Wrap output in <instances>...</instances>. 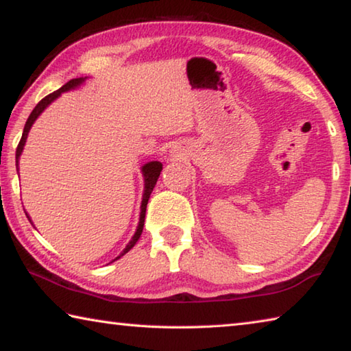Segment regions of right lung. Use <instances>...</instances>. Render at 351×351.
Masks as SVG:
<instances>
[{"label": "right lung", "mask_w": 351, "mask_h": 351, "mask_svg": "<svg viewBox=\"0 0 351 351\" xmlns=\"http://www.w3.org/2000/svg\"><path fill=\"white\" fill-rule=\"evenodd\" d=\"M86 79V77H85ZM85 79H83V77H80V79H73V80H69L68 83H64V85L60 88V90H57V91H54V93H51L49 96H46L45 99H41L40 102L37 104V106H35V108L32 110V112H31V116L27 117V121H26V125H25V130H23V136H21V139H20V144H19V147H16V154H15V159H16V165H19V159H20V156H21V152H23V148H25V144H26V139H27V133H29V130H31V127L34 125V122L37 121V117L41 114V112L45 111V108L49 104H52L54 102V100L60 96L62 93H64V91H69V90H74V88H77V86H80L83 82H85ZM142 175H144V195H142V203H141V215H139V224H138V229H136V232H134V235H133V239L130 240V243L128 245L125 246V249H123V251L121 252V255H119V257H116L114 260H117V258H121L122 255H125L130 249H132L134 245H136V241L139 240V237H141V234H142V229H144V221H145V210H147V203H148V198H150V195H152V192H153V189H154V186H156V181H158V178H159V175H161V170H162V164L159 162V161H152V162H147L145 165H142ZM26 217L29 218V215L26 213ZM29 221H31V218H29ZM32 223V221H31ZM112 260V261H114Z\"/></svg>", "instance_id": "1"}]
</instances>
